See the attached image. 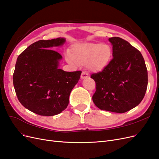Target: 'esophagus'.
Masks as SVG:
<instances>
[{
	"instance_id": "1",
	"label": "esophagus",
	"mask_w": 159,
	"mask_h": 159,
	"mask_svg": "<svg viewBox=\"0 0 159 159\" xmlns=\"http://www.w3.org/2000/svg\"><path fill=\"white\" fill-rule=\"evenodd\" d=\"M87 78H88V74L85 71H82V73H81V79L83 80V79H85Z\"/></svg>"
}]
</instances>
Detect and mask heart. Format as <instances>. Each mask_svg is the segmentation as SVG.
Returning a JSON list of instances; mask_svg holds the SVG:
<instances>
[{"instance_id":"heart-1","label":"heart","mask_w":159,"mask_h":159,"mask_svg":"<svg viewBox=\"0 0 159 159\" xmlns=\"http://www.w3.org/2000/svg\"><path fill=\"white\" fill-rule=\"evenodd\" d=\"M112 56L113 49L109 44L85 43L72 47L67 60L76 65L88 64L91 71L98 72L108 66Z\"/></svg>"}]
</instances>
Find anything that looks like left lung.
<instances>
[{"label": "left lung", "mask_w": 159, "mask_h": 159, "mask_svg": "<svg viewBox=\"0 0 159 159\" xmlns=\"http://www.w3.org/2000/svg\"><path fill=\"white\" fill-rule=\"evenodd\" d=\"M113 59L98 73L91 75L96 91L92 99L102 110L123 113L141 102L148 84V72L140 51L119 37L109 38Z\"/></svg>", "instance_id": "1"}]
</instances>
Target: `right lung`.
Instances as JSON below:
<instances>
[{"label":"right lung","instance_id":"obj_1","mask_svg":"<svg viewBox=\"0 0 159 159\" xmlns=\"http://www.w3.org/2000/svg\"><path fill=\"white\" fill-rule=\"evenodd\" d=\"M63 38L33 43L18 56L13 74V85L24 107L42 116H53L67 107L72 89L81 71L58 68L62 56L49 49L64 44Z\"/></svg>","mask_w":159,"mask_h":159}]
</instances>
